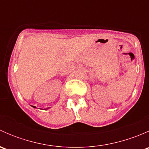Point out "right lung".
Wrapping results in <instances>:
<instances>
[{
	"label": "right lung",
	"mask_w": 149,
	"mask_h": 149,
	"mask_svg": "<svg viewBox=\"0 0 149 149\" xmlns=\"http://www.w3.org/2000/svg\"><path fill=\"white\" fill-rule=\"evenodd\" d=\"M32 107H34V108H36V107H34V106H32ZM46 109H48V108H47Z\"/></svg>",
	"instance_id": "add662e5"
}]
</instances>
